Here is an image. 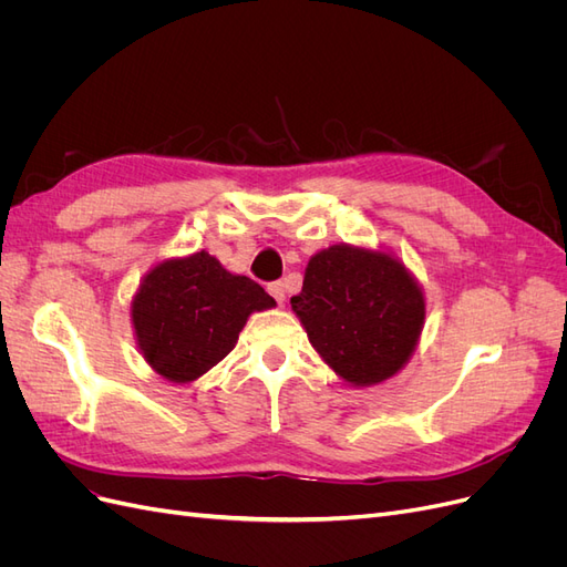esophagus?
Listing matches in <instances>:
<instances>
[{
	"mask_svg": "<svg viewBox=\"0 0 567 567\" xmlns=\"http://www.w3.org/2000/svg\"><path fill=\"white\" fill-rule=\"evenodd\" d=\"M269 296L277 300L279 305H284V300H286V286H284V281H274V284H269Z\"/></svg>",
	"mask_w": 567,
	"mask_h": 567,
	"instance_id": "obj_1",
	"label": "esophagus"
}]
</instances>
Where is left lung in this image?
<instances>
[{
	"label": "left lung",
	"mask_w": 567,
	"mask_h": 567,
	"mask_svg": "<svg viewBox=\"0 0 567 567\" xmlns=\"http://www.w3.org/2000/svg\"><path fill=\"white\" fill-rule=\"evenodd\" d=\"M290 307L323 362L362 388L388 381L406 364L425 319L421 288L400 260L348 244L307 262Z\"/></svg>",
	"instance_id": "1"
}]
</instances>
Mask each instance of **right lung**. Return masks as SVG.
I'll return each mask as SVG.
<instances>
[{
    "label": "right lung",
    "mask_w": 567,
    "mask_h": 567,
    "mask_svg": "<svg viewBox=\"0 0 567 567\" xmlns=\"http://www.w3.org/2000/svg\"><path fill=\"white\" fill-rule=\"evenodd\" d=\"M274 305L260 284L229 274L200 250L146 274L132 300V323L151 369L188 383L234 350L252 312Z\"/></svg>",
    "instance_id": "right-lung-1"
}]
</instances>
